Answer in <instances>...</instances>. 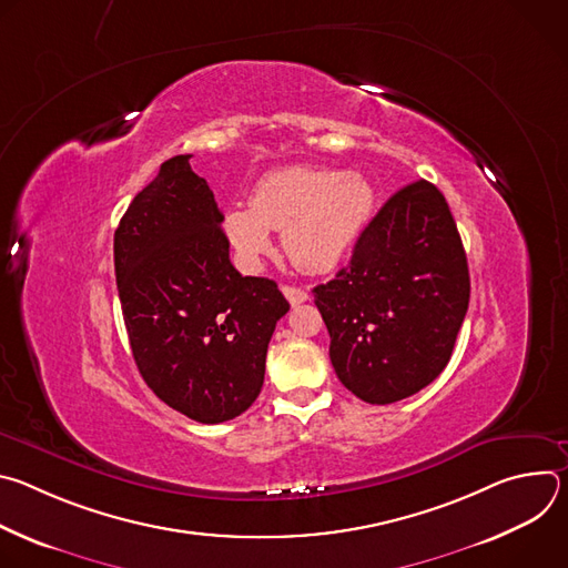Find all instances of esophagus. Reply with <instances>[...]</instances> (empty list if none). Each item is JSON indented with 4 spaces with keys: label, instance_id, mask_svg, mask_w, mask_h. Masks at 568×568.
Listing matches in <instances>:
<instances>
[{
    "label": "esophagus",
    "instance_id": "esophagus-1",
    "mask_svg": "<svg viewBox=\"0 0 568 568\" xmlns=\"http://www.w3.org/2000/svg\"><path fill=\"white\" fill-rule=\"evenodd\" d=\"M283 294L292 305H301L307 301V292L301 287H294V285H283Z\"/></svg>",
    "mask_w": 568,
    "mask_h": 568
}]
</instances>
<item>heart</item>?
Masks as SVG:
<instances>
[{
  "label": "heart",
  "instance_id": "1",
  "mask_svg": "<svg viewBox=\"0 0 568 568\" xmlns=\"http://www.w3.org/2000/svg\"><path fill=\"white\" fill-rule=\"evenodd\" d=\"M375 209V193L359 173L287 166L258 180L250 206L224 211L222 231L242 267L254 270L283 231L290 261L310 274L339 267Z\"/></svg>",
  "mask_w": 568,
  "mask_h": 568
}]
</instances>
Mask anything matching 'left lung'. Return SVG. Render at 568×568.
<instances>
[{"label": "left lung", "mask_w": 568, "mask_h": 568, "mask_svg": "<svg viewBox=\"0 0 568 568\" xmlns=\"http://www.w3.org/2000/svg\"><path fill=\"white\" fill-rule=\"evenodd\" d=\"M342 384L390 404L447 366L469 303L463 242L445 195L418 180L368 222L351 263L312 290Z\"/></svg>", "instance_id": "1"}]
</instances>
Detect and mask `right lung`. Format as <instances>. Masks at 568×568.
<instances>
[{
    "mask_svg": "<svg viewBox=\"0 0 568 568\" xmlns=\"http://www.w3.org/2000/svg\"><path fill=\"white\" fill-rule=\"evenodd\" d=\"M191 154L164 161L114 231V272L132 357L169 407L202 425L247 412L265 379L278 285L229 261L222 213Z\"/></svg>",
    "mask_w": 568,
    "mask_h": 568,
    "instance_id": "1",
    "label": "right lung"
}]
</instances>
